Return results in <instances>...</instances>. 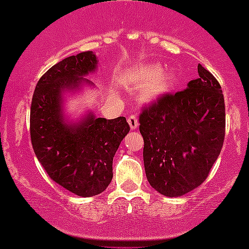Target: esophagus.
Segmentation results:
<instances>
[{"label": "esophagus", "instance_id": "obj_1", "mask_svg": "<svg viewBox=\"0 0 249 249\" xmlns=\"http://www.w3.org/2000/svg\"><path fill=\"white\" fill-rule=\"evenodd\" d=\"M127 121H128V124L129 127H131V129H136L137 127H138V117H137L136 115H129L128 118H127Z\"/></svg>", "mask_w": 249, "mask_h": 249}]
</instances>
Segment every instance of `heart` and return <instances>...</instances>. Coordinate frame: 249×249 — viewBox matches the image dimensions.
<instances>
[{"label":"heart","mask_w":249,"mask_h":249,"mask_svg":"<svg viewBox=\"0 0 249 249\" xmlns=\"http://www.w3.org/2000/svg\"><path fill=\"white\" fill-rule=\"evenodd\" d=\"M132 85H141L140 96L144 102H154L172 90L177 79L174 70H161L159 64H141L126 72Z\"/></svg>","instance_id":"1"}]
</instances>
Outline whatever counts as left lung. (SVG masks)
<instances>
[{
	"instance_id": "obj_1",
	"label": "left lung",
	"mask_w": 249,
	"mask_h": 249,
	"mask_svg": "<svg viewBox=\"0 0 249 249\" xmlns=\"http://www.w3.org/2000/svg\"><path fill=\"white\" fill-rule=\"evenodd\" d=\"M197 72L185 90L164 95L140 116L145 175L152 188L168 197L201 185L225 140L220 84L200 64Z\"/></svg>"
}]
</instances>
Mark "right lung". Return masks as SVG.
Listing matches in <instances>:
<instances>
[{
    "label": "right lung",
    "instance_id": "add662e5",
    "mask_svg": "<svg viewBox=\"0 0 249 249\" xmlns=\"http://www.w3.org/2000/svg\"><path fill=\"white\" fill-rule=\"evenodd\" d=\"M97 56L84 52L50 68L39 79L31 106V140L36 158L52 179L83 197L101 194L113 177L112 160L129 132L124 117L79 120L65 116L69 93L93 86L86 79L97 70Z\"/></svg>",
    "mask_w": 249,
    "mask_h": 249
}]
</instances>
